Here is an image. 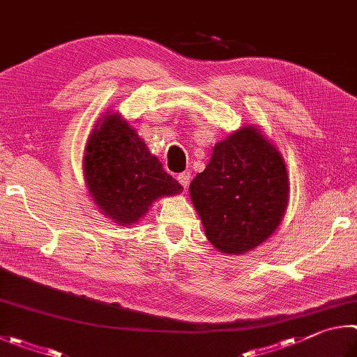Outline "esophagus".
Segmentation results:
<instances>
[{
  "instance_id": "1",
  "label": "esophagus",
  "mask_w": 357,
  "mask_h": 357,
  "mask_svg": "<svg viewBox=\"0 0 357 357\" xmlns=\"http://www.w3.org/2000/svg\"><path fill=\"white\" fill-rule=\"evenodd\" d=\"M190 178H191L190 172H182V174H178V175H177V180H178V183L182 185L185 190H186V186L190 185Z\"/></svg>"
}]
</instances>
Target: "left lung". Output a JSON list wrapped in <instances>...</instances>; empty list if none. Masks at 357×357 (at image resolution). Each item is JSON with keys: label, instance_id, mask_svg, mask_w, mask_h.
Wrapping results in <instances>:
<instances>
[{"label": "left lung", "instance_id": "left-lung-1", "mask_svg": "<svg viewBox=\"0 0 357 357\" xmlns=\"http://www.w3.org/2000/svg\"><path fill=\"white\" fill-rule=\"evenodd\" d=\"M190 192L211 245L236 255L278 229L289 202V175L276 147L257 128L245 127L216 144Z\"/></svg>", "mask_w": 357, "mask_h": 357}]
</instances>
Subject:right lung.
I'll use <instances>...</instances> for the list:
<instances>
[{
	"instance_id": "obj_1",
	"label": "right lung",
	"mask_w": 357,
	"mask_h": 357,
	"mask_svg": "<svg viewBox=\"0 0 357 357\" xmlns=\"http://www.w3.org/2000/svg\"><path fill=\"white\" fill-rule=\"evenodd\" d=\"M83 166L93 202L121 226L137 222L155 199L183 190L119 114L92 131Z\"/></svg>"
}]
</instances>
